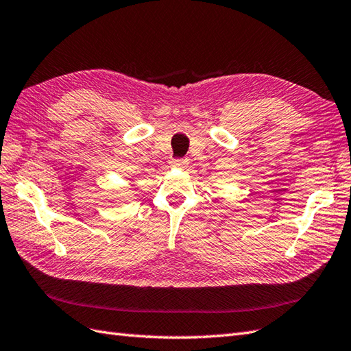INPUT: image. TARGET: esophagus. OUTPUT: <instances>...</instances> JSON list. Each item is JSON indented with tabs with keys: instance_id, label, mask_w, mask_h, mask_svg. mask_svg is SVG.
I'll use <instances>...</instances> for the list:
<instances>
[{
	"instance_id": "34e87169",
	"label": "esophagus",
	"mask_w": 351,
	"mask_h": 351,
	"mask_svg": "<svg viewBox=\"0 0 351 351\" xmlns=\"http://www.w3.org/2000/svg\"><path fill=\"white\" fill-rule=\"evenodd\" d=\"M173 167H178V168H183V167H186L188 165V159H174L173 162Z\"/></svg>"
}]
</instances>
